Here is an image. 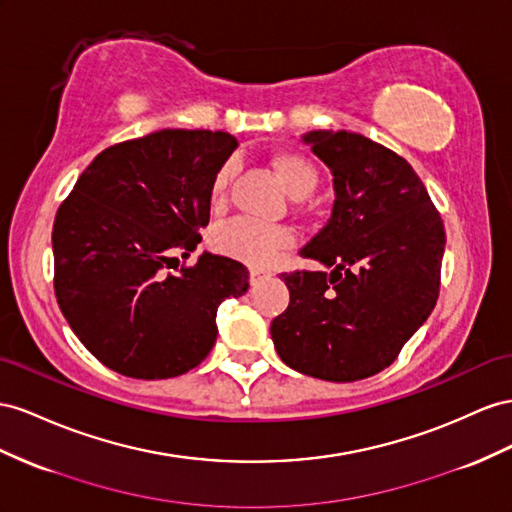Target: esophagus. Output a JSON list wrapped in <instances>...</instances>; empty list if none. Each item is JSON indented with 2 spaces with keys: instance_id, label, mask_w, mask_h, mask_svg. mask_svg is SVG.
I'll return each mask as SVG.
<instances>
[{
  "instance_id": "esophagus-1",
  "label": "esophagus",
  "mask_w": 512,
  "mask_h": 512,
  "mask_svg": "<svg viewBox=\"0 0 512 512\" xmlns=\"http://www.w3.org/2000/svg\"><path fill=\"white\" fill-rule=\"evenodd\" d=\"M267 278H269L267 271H260V269H252V271H250V284H252V286L260 284L262 280H267Z\"/></svg>"
}]
</instances>
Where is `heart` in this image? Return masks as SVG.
Masks as SVG:
<instances>
[{"instance_id":"obj_1","label":"heart","mask_w":512,"mask_h":512,"mask_svg":"<svg viewBox=\"0 0 512 512\" xmlns=\"http://www.w3.org/2000/svg\"><path fill=\"white\" fill-rule=\"evenodd\" d=\"M271 163L280 183L293 198H306L319 183V172L314 165L297 153H280L273 157ZM230 178L232 163H224L213 176L211 196L215 202L226 198ZM290 243H293V232L288 228L265 226L245 217H234L230 222L215 226L211 232V245L215 252L256 267L269 265Z\"/></svg>"}]
</instances>
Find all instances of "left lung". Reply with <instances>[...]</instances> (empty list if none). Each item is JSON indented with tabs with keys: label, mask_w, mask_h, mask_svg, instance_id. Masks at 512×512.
Returning a JSON list of instances; mask_svg holds the SVG:
<instances>
[{
	"label": "left lung",
	"mask_w": 512,
	"mask_h": 512,
	"mask_svg": "<svg viewBox=\"0 0 512 512\" xmlns=\"http://www.w3.org/2000/svg\"><path fill=\"white\" fill-rule=\"evenodd\" d=\"M334 174L327 226L301 256L331 267L282 273L288 308L271 323L282 362L323 381L377 375L433 312L446 230L411 165L351 131L303 135Z\"/></svg>",
	"instance_id": "left-lung-1"
}]
</instances>
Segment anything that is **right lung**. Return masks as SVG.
<instances>
[{"instance_id": "add662e5", "label": "right lung", "mask_w": 512, "mask_h": 512, "mask_svg": "<svg viewBox=\"0 0 512 512\" xmlns=\"http://www.w3.org/2000/svg\"><path fill=\"white\" fill-rule=\"evenodd\" d=\"M237 137L163 129L105 148L53 222V288L84 347L124 377L172 379L211 353L219 303L241 297V262L189 256L211 217L213 176Z\"/></svg>"}]
</instances>
